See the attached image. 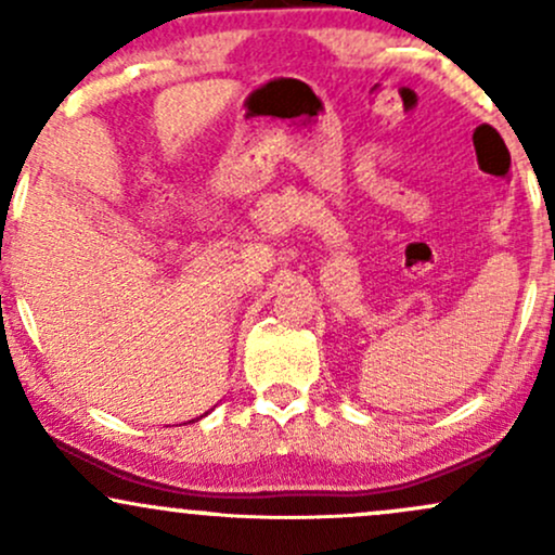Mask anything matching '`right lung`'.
<instances>
[{
	"label": "right lung",
	"instance_id": "obj_1",
	"mask_svg": "<svg viewBox=\"0 0 555 555\" xmlns=\"http://www.w3.org/2000/svg\"><path fill=\"white\" fill-rule=\"evenodd\" d=\"M201 417H203V415H201ZM195 420H197V417H195ZM195 420H190V423H195Z\"/></svg>",
	"mask_w": 555,
	"mask_h": 555
}]
</instances>
